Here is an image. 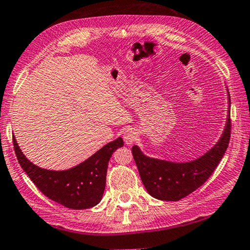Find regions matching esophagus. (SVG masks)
Listing matches in <instances>:
<instances>
[{
    "instance_id": "esophagus-1",
    "label": "esophagus",
    "mask_w": 250,
    "mask_h": 250,
    "mask_svg": "<svg viewBox=\"0 0 250 250\" xmlns=\"http://www.w3.org/2000/svg\"><path fill=\"white\" fill-rule=\"evenodd\" d=\"M123 138H124L125 143L127 145L133 144L137 138V132L134 128H127L125 129L124 134H123Z\"/></svg>"
}]
</instances>
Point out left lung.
Instances as JSON below:
<instances>
[{"label":"left lung","mask_w":250,"mask_h":250,"mask_svg":"<svg viewBox=\"0 0 250 250\" xmlns=\"http://www.w3.org/2000/svg\"><path fill=\"white\" fill-rule=\"evenodd\" d=\"M227 123L217 144L202 156L183 163L153 159L144 155L140 147L134 145L132 154L145 189L153 198L163 201H179L200 188L216 170L225 155L230 141V96Z\"/></svg>","instance_id":"8db88e82"}]
</instances>
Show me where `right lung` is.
<instances>
[{
    "label": "right lung",
    "instance_id": "1",
    "mask_svg": "<svg viewBox=\"0 0 250 250\" xmlns=\"http://www.w3.org/2000/svg\"><path fill=\"white\" fill-rule=\"evenodd\" d=\"M17 159L31 181L45 197L69 209L82 210L101 202L106 186L108 161L118 147L124 145L122 137L106 144L89 159L64 171L41 168L26 159L13 136Z\"/></svg>",
    "mask_w": 250,
    "mask_h": 250
}]
</instances>
